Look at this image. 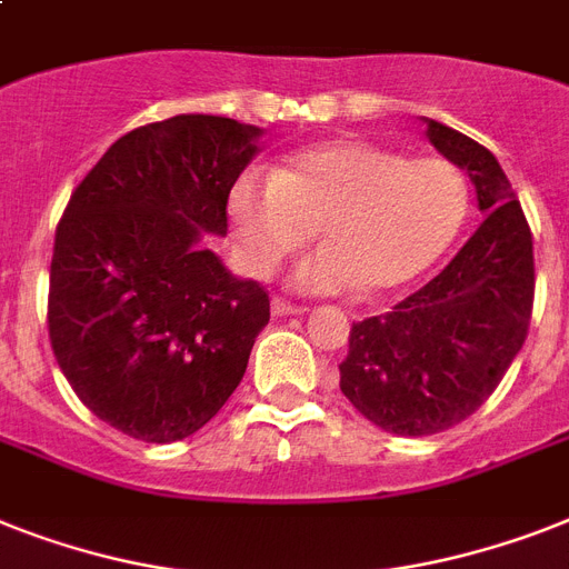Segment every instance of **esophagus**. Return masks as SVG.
<instances>
[{
  "instance_id": "1",
  "label": "esophagus",
  "mask_w": 569,
  "mask_h": 569,
  "mask_svg": "<svg viewBox=\"0 0 569 569\" xmlns=\"http://www.w3.org/2000/svg\"><path fill=\"white\" fill-rule=\"evenodd\" d=\"M271 312H274V316H300V312H303V307H298V303H289V300L277 295V298H271Z\"/></svg>"
}]
</instances>
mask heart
Masks as SVG:
<instances>
[{
    "instance_id": "b5f03b06",
    "label": "heart",
    "mask_w": 569,
    "mask_h": 569,
    "mask_svg": "<svg viewBox=\"0 0 569 569\" xmlns=\"http://www.w3.org/2000/svg\"><path fill=\"white\" fill-rule=\"evenodd\" d=\"M468 212L465 178L445 157H409L368 140L300 149L274 174L242 172L228 219L244 269L271 277L312 237L303 292L382 295L412 283L452 244Z\"/></svg>"
}]
</instances>
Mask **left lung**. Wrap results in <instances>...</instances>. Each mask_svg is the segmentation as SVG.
<instances>
[{
  "label": "left lung",
  "instance_id": "obj_1",
  "mask_svg": "<svg viewBox=\"0 0 569 569\" xmlns=\"http://www.w3.org/2000/svg\"><path fill=\"white\" fill-rule=\"evenodd\" d=\"M427 137L470 174L485 221L441 274L386 316L350 327L341 395L395 436H436L477 412L532 321V230L491 151L427 119Z\"/></svg>",
  "mask_w": 569,
  "mask_h": 569
}]
</instances>
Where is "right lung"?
I'll use <instances>...</instances> for the list:
<instances>
[{
	"label": "right lung",
	"instance_id": "1",
	"mask_svg": "<svg viewBox=\"0 0 569 569\" xmlns=\"http://www.w3.org/2000/svg\"><path fill=\"white\" fill-rule=\"evenodd\" d=\"M260 128L180 113L119 137L69 198L49 269V339L78 400L149 445L204 427L242 382L269 292L230 274V183Z\"/></svg>",
	"mask_w": 569,
	"mask_h": 569
}]
</instances>
